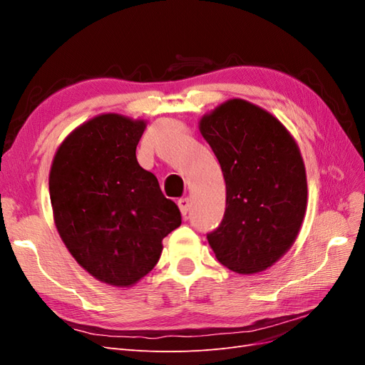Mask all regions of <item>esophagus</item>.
<instances>
[{
    "instance_id": "obj_1",
    "label": "esophagus",
    "mask_w": 365,
    "mask_h": 365,
    "mask_svg": "<svg viewBox=\"0 0 365 365\" xmlns=\"http://www.w3.org/2000/svg\"><path fill=\"white\" fill-rule=\"evenodd\" d=\"M178 207H180L181 215L185 216L187 212H189V208H190V200H189V197H181V200L178 201Z\"/></svg>"
}]
</instances>
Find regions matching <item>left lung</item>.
Here are the masks:
<instances>
[{
	"label": "left lung",
	"instance_id": "8db88e82",
	"mask_svg": "<svg viewBox=\"0 0 365 365\" xmlns=\"http://www.w3.org/2000/svg\"><path fill=\"white\" fill-rule=\"evenodd\" d=\"M200 130L227 189L224 219L207 235L208 244L231 271H264L294 245L306 215V169L297 141L272 114L242 98L205 114Z\"/></svg>",
	"mask_w": 365,
	"mask_h": 365
}]
</instances>
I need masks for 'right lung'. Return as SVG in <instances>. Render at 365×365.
Returning <instances> with one entry per match:
<instances>
[{"mask_svg":"<svg viewBox=\"0 0 365 365\" xmlns=\"http://www.w3.org/2000/svg\"><path fill=\"white\" fill-rule=\"evenodd\" d=\"M145 120L101 114L58 148L48 189L54 225L98 282L129 288L155 267L163 239L181 225L176 204L135 157Z\"/></svg>","mask_w":365,"mask_h":365,"instance_id":"right-lung-1","label":"right lung"}]
</instances>
